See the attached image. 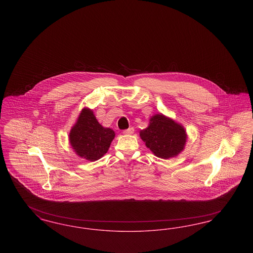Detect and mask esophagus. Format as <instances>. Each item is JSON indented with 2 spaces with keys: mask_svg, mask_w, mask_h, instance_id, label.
<instances>
[{
  "mask_svg": "<svg viewBox=\"0 0 253 253\" xmlns=\"http://www.w3.org/2000/svg\"><path fill=\"white\" fill-rule=\"evenodd\" d=\"M133 131H134V129H133L132 127H130V128H128V129H126V130H124V131H123V133H124V134H132Z\"/></svg>",
  "mask_w": 253,
  "mask_h": 253,
  "instance_id": "34e87169",
  "label": "esophagus"
}]
</instances>
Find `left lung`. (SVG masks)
<instances>
[{"label":"left lung","instance_id":"obj_1","mask_svg":"<svg viewBox=\"0 0 253 253\" xmlns=\"http://www.w3.org/2000/svg\"><path fill=\"white\" fill-rule=\"evenodd\" d=\"M140 137L157 157L168 159L183 150L187 134L179 124L163 115H156L150 120L149 127L140 132Z\"/></svg>","mask_w":253,"mask_h":253}]
</instances>
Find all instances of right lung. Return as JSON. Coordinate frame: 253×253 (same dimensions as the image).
Returning <instances> with one entry per match:
<instances>
[{
	"label": "right lung",
	"mask_w": 253,
	"mask_h": 253,
	"mask_svg": "<svg viewBox=\"0 0 253 253\" xmlns=\"http://www.w3.org/2000/svg\"><path fill=\"white\" fill-rule=\"evenodd\" d=\"M115 137V132L102 127L93 114V111L84 109L76 125L70 132V143L81 157L96 161L108 151Z\"/></svg>",
	"instance_id": "obj_1"
}]
</instances>
